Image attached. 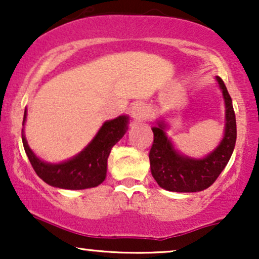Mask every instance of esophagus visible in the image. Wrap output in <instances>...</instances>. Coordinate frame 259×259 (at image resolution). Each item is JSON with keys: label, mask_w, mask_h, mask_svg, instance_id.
<instances>
[{"label": "esophagus", "mask_w": 259, "mask_h": 259, "mask_svg": "<svg viewBox=\"0 0 259 259\" xmlns=\"http://www.w3.org/2000/svg\"><path fill=\"white\" fill-rule=\"evenodd\" d=\"M148 115V108L145 103H135L132 107V117L134 120H145Z\"/></svg>", "instance_id": "obj_1"}]
</instances>
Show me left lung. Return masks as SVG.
Listing matches in <instances>:
<instances>
[{
	"label": "left lung",
	"instance_id": "obj_1",
	"mask_svg": "<svg viewBox=\"0 0 259 259\" xmlns=\"http://www.w3.org/2000/svg\"><path fill=\"white\" fill-rule=\"evenodd\" d=\"M225 103V130L221 144L203 158H191L175 150L159 120L152 127L153 144L150 151L151 173L162 189L174 192H197L209 187L228 164L236 142V118L233 101L224 81L217 76Z\"/></svg>",
	"mask_w": 259,
	"mask_h": 259
}]
</instances>
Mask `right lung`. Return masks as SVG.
Masks as SVG:
<instances>
[{"label": "right lung", "mask_w": 259, "mask_h": 259, "mask_svg": "<svg viewBox=\"0 0 259 259\" xmlns=\"http://www.w3.org/2000/svg\"><path fill=\"white\" fill-rule=\"evenodd\" d=\"M26 120L24 111L23 125ZM129 117L119 115L107 120L100 127L96 136L81 152L62 163H47L31 151L22 130L23 146L35 173L49 185L67 190H84L99 186L106 179L107 159L112 147L125 135Z\"/></svg>", "instance_id": "add662e5"}]
</instances>
